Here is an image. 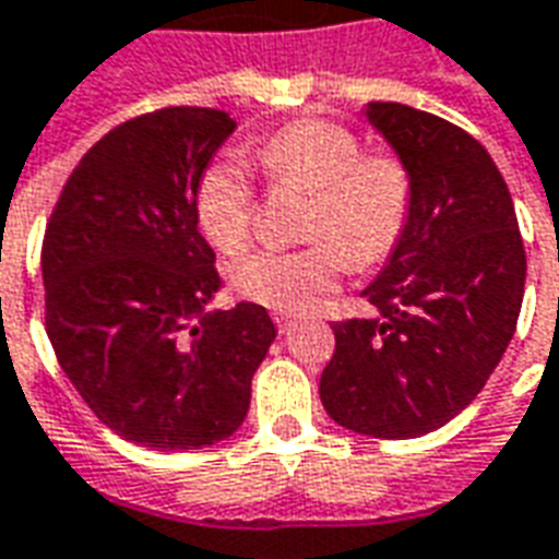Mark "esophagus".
<instances>
[{
    "label": "esophagus",
    "mask_w": 559,
    "mask_h": 559,
    "mask_svg": "<svg viewBox=\"0 0 559 559\" xmlns=\"http://www.w3.org/2000/svg\"><path fill=\"white\" fill-rule=\"evenodd\" d=\"M275 323H278L281 333H290L293 323H296V318H293V314H287V311H275Z\"/></svg>",
    "instance_id": "34e87169"
}]
</instances>
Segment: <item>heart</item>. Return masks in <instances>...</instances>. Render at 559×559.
<instances>
[{
	"mask_svg": "<svg viewBox=\"0 0 559 559\" xmlns=\"http://www.w3.org/2000/svg\"><path fill=\"white\" fill-rule=\"evenodd\" d=\"M260 166L275 185L311 193L306 236L296 248H257L229 266V278L251 302L299 311L318 302L350 266H378L400 245L408 221L412 181L393 154H360L342 123L296 120L260 144ZM197 214L217 248H239L253 221V187L239 159L221 157L202 171Z\"/></svg>",
	"mask_w": 559,
	"mask_h": 559,
	"instance_id": "b5f03b06",
	"label": "heart"
}]
</instances>
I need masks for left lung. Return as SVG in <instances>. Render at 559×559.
<instances>
[{"instance_id": "1", "label": "left lung", "mask_w": 559, "mask_h": 559, "mask_svg": "<svg viewBox=\"0 0 559 559\" xmlns=\"http://www.w3.org/2000/svg\"><path fill=\"white\" fill-rule=\"evenodd\" d=\"M362 115L408 171L412 202L400 245L360 293L372 314L333 326L320 402L360 436L417 439L460 415L502 360L526 253L509 187L469 132L400 103Z\"/></svg>"}]
</instances>
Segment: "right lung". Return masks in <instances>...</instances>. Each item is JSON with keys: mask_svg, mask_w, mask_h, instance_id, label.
I'll use <instances>...</instances> for the list:
<instances>
[{"mask_svg": "<svg viewBox=\"0 0 559 559\" xmlns=\"http://www.w3.org/2000/svg\"><path fill=\"white\" fill-rule=\"evenodd\" d=\"M236 120L163 108L90 147L41 245L45 326L66 378L105 427L151 451L224 442L251 408L275 342L257 302L209 311L221 275L197 187Z\"/></svg>", "mask_w": 559, "mask_h": 559, "instance_id": "right-lung-1", "label": "right lung"}]
</instances>
